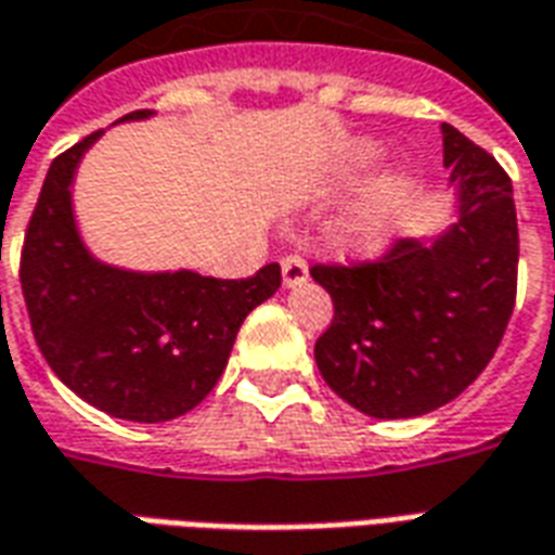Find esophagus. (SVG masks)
I'll use <instances>...</instances> for the list:
<instances>
[{"mask_svg":"<svg viewBox=\"0 0 555 555\" xmlns=\"http://www.w3.org/2000/svg\"><path fill=\"white\" fill-rule=\"evenodd\" d=\"M309 282V264L302 261L300 255H285L282 258V285L285 288H300Z\"/></svg>","mask_w":555,"mask_h":555,"instance_id":"34e87169","label":"esophagus"}]
</instances>
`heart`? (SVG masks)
I'll return each mask as SVG.
<instances>
[{
  "label": "heart",
  "mask_w": 555,
  "mask_h": 555,
  "mask_svg": "<svg viewBox=\"0 0 555 555\" xmlns=\"http://www.w3.org/2000/svg\"><path fill=\"white\" fill-rule=\"evenodd\" d=\"M404 190H408V183L401 178H389V181L380 183V190L374 193L372 202L350 217L345 234H348L353 253L374 258L389 246L398 217H401V207H404Z\"/></svg>",
  "instance_id": "obj_1"
}]
</instances>
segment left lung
<instances>
[{
    "mask_svg": "<svg viewBox=\"0 0 555 555\" xmlns=\"http://www.w3.org/2000/svg\"><path fill=\"white\" fill-rule=\"evenodd\" d=\"M452 214L430 237H404L377 264L314 267L336 318L314 345L330 389L372 418L449 404L500 348L517 294V210L488 151L442 125Z\"/></svg>",
    "mask_w": 555,
    "mask_h": 555,
    "instance_id": "obj_1",
    "label": "left lung"
}]
</instances>
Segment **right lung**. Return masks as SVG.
Wrapping results in <instances>:
<instances>
[{
	"label": "right lung",
	"instance_id": "1",
	"mask_svg": "<svg viewBox=\"0 0 555 555\" xmlns=\"http://www.w3.org/2000/svg\"><path fill=\"white\" fill-rule=\"evenodd\" d=\"M151 109L118 125L145 121ZM103 130L53 159L29 219L20 282L31 333L59 380L127 422H169L202 404L229 365L243 318L282 285L279 264L249 279L106 264L79 234L74 181Z\"/></svg>",
	"mask_w": 555,
	"mask_h": 555
}]
</instances>
